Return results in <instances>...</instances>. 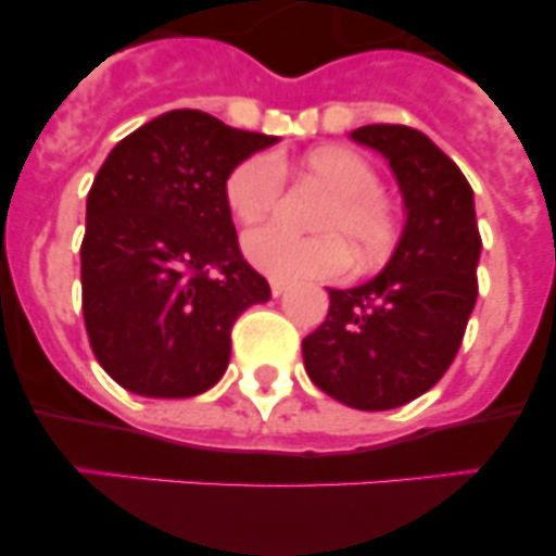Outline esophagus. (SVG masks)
Returning <instances> with one entry per match:
<instances>
[{"label":"esophagus","mask_w":556,"mask_h":556,"mask_svg":"<svg viewBox=\"0 0 556 556\" xmlns=\"http://www.w3.org/2000/svg\"><path fill=\"white\" fill-rule=\"evenodd\" d=\"M287 283H283V281H275V278H273V281H269V292H273V298H281V294H287Z\"/></svg>","instance_id":"esophagus-1"}]
</instances>
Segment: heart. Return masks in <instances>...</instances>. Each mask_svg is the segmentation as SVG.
<instances>
[{
  "label": "heart",
  "mask_w": 556,
  "mask_h": 556,
  "mask_svg": "<svg viewBox=\"0 0 556 556\" xmlns=\"http://www.w3.org/2000/svg\"><path fill=\"white\" fill-rule=\"evenodd\" d=\"M303 168L330 190V202L314 218L319 235L294 237L278 226L251 231L242 242L251 264L278 281H316L346 273L349 253L361 267L384 262L399 245L401 220L382 193L377 168L352 150L308 152ZM283 185V163L269 152H253L226 177V207L237 224H262L281 204Z\"/></svg>",
  "instance_id": "b5f03b06"
}]
</instances>
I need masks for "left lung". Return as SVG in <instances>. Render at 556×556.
<instances>
[{
    "mask_svg": "<svg viewBox=\"0 0 556 556\" xmlns=\"http://www.w3.org/2000/svg\"><path fill=\"white\" fill-rule=\"evenodd\" d=\"M357 144L390 161L406 226L388 267L354 289H327V319L303 338L311 382L354 409H395L445 377L478 300L480 231L462 168L426 134L366 125Z\"/></svg>",
    "mask_w": 556,
    "mask_h": 556,
    "instance_id": "left-lung-1",
    "label": "left lung"
}]
</instances>
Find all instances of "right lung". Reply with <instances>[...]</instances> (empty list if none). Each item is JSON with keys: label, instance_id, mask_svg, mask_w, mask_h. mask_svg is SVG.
Instances as JSON below:
<instances>
[{"label": "right lung", "instance_id": "right-lung-1", "mask_svg": "<svg viewBox=\"0 0 556 556\" xmlns=\"http://www.w3.org/2000/svg\"><path fill=\"white\" fill-rule=\"evenodd\" d=\"M275 136L177 109L125 136L87 195L81 311L103 371L144 399H190L224 377L231 327L269 300L242 258L224 182Z\"/></svg>", "mask_w": 556, "mask_h": 556}]
</instances>
